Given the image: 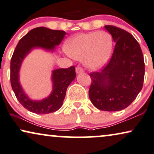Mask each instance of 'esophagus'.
Here are the masks:
<instances>
[{
  "mask_svg": "<svg viewBox=\"0 0 154 154\" xmlns=\"http://www.w3.org/2000/svg\"><path fill=\"white\" fill-rule=\"evenodd\" d=\"M84 72V69L80 67H76V73L77 74H80Z\"/></svg>",
  "mask_w": 154,
  "mask_h": 154,
  "instance_id": "1",
  "label": "esophagus"
}]
</instances>
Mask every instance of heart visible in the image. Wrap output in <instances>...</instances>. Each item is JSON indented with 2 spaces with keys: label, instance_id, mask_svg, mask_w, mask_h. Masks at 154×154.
<instances>
[{
  "label": "heart",
  "instance_id": "b5f03b06",
  "mask_svg": "<svg viewBox=\"0 0 154 154\" xmlns=\"http://www.w3.org/2000/svg\"><path fill=\"white\" fill-rule=\"evenodd\" d=\"M65 48L72 58L83 59L88 68L97 69L109 60L112 51V39L106 32L79 34L67 42Z\"/></svg>",
  "mask_w": 154,
  "mask_h": 154
}]
</instances>
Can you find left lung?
<instances>
[{"instance_id": "obj_1", "label": "left lung", "mask_w": 154, "mask_h": 154, "mask_svg": "<svg viewBox=\"0 0 154 154\" xmlns=\"http://www.w3.org/2000/svg\"><path fill=\"white\" fill-rule=\"evenodd\" d=\"M116 43L110 62L101 72L90 73L89 96L93 105L106 111H118L130 105L141 91L144 61L139 43L125 30L104 26Z\"/></svg>"}]
</instances>
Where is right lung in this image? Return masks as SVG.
Segmentation results:
<instances>
[{
  "label": "right lung",
  "mask_w": 154,
  "mask_h": 154,
  "mask_svg": "<svg viewBox=\"0 0 154 154\" xmlns=\"http://www.w3.org/2000/svg\"><path fill=\"white\" fill-rule=\"evenodd\" d=\"M66 32L40 26L34 28L24 35L16 46L10 62V82L16 97L26 109L36 114L56 112L63 106L67 87L75 79V67L53 70L51 80L53 89L48 97L36 101L26 95L20 82V69L25 57L34 48L54 51L60 44Z\"/></svg>",
  "instance_id": "right-lung-1"
}]
</instances>
